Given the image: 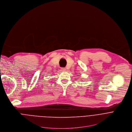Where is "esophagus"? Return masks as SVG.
<instances>
[{"instance_id":"1","label":"esophagus","mask_w":132,"mask_h":132,"mask_svg":"<svg viewBox=\"0 0 132 132\" xmlns=\"http://www.w3.org/2000/svg\"><path fill=\"white\" fill-rule=\"evenodd\" d=\"M61 70H63V71H64V70H65V69L64 68H61Z\"/></svg>"}]
</instances>
